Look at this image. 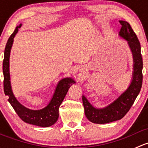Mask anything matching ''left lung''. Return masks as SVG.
I'll return each mask as SVG.
<instances>
[{
	"mask_svg": "<svg viewBox=\"0 0 148 148\" xmlns=\"http://www.w3.org/2000/svg\"><path fill=\"white\" fill-rule=\"evenodd\" d=\"M122 25L119 36L128 43L133 57V72L130 84L117 99L104 108H95L84 96L82 102L86 118L96 124H106L121 120L127 113L140 92L143 84V58L141 46L137 35L130 23L120 21Z\"/></svg>",
	"mask_w": 148,
	"mask_h": 148,
	"instance_id": "1",
	"label": "left lung"
}]
</instances>
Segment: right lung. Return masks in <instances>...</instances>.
Returning a JSON list of instances; mask_svg holds the SVG:
<instances>
[{
	"mask_svg": "<svg viewBox=\"0 0 148 148\" xmlns=\"http://www.w3.org/2000/svg\"><path fill=\"white\" fill-rule=\"evenodd\" d=\"M22 24H20L16 28L13 34L8 38L5 45L4 51V59L3 62V89L4 93L8 97V102L11 104L13 108L17 113L18 117L23 122L31 125L36 126L47 127L56 123L59 118V108L61 105L66 95L68 92L70 86L75 83L73 79L64 78L59 81L55 89L53 97L51 99L46 107L41 110H33L26 108L22 105L15 97L11 89L10 81L9 72V59L10 53L12 45L13 43V38L18 31V28H21Z\"/></svg>",
	"mask_w": 148,
	"mask_h": 148,
	"instance_id": "obj_1",
	"label": "right lung"
}]
</instances>
